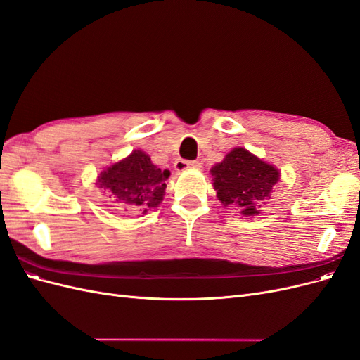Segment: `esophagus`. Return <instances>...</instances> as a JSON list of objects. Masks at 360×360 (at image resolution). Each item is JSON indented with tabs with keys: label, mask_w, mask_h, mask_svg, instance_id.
I'll use <instances>...</instances> for the list:
<instances>
[{
	"label": "esophagus",
	"mask_w": 360,
	"mask_h": 360,
	"mask_svg": "<svg viewBox=\"0 0 360 360\" xmlns=\"http://www.w3.org/2000/svg\"><path fill=\"white\" fill-rule=\"evenodd\" d=\"M174 167H176L177 172H181V171H186L189 168L198 169L201 167V163L197 162V160H183V159H179V160H176V163H174Z\"/></svg>",
	"instance_id": "34e87169"
}]
</instances>
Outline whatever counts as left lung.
Segmentation results:
<instances>
[{"label": "left lung", "mask_w": 360, "mask_h": 360, "mask_svg": "<svg viewBox=\"0 0 360 360\" xmlns=\"http://www.w3.org/2000/svg\"><path fill=\"white\" fill-rule=\"evenodd\" d=\"M213 188L224 207H233L243 217L257 216L270 200L281 171L243 147H236L212 167Z\"/></svg>", "instance_id": "1"}]
</instances>
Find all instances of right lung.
<instances>
[{"instance_id":"obj_1","label":"right lung","mask_w":360,"mask_h":360,"mask_svg":"<svg viewBox=\"0 0 360 360\" xmlns=\"http://www.w3.org/2000/svg\"><path fill=\"white\" fill-rule=\"evenodd\" d=\"M168 169H160L143 150H134L127 158L106 167L96 180V186L106 192L112 207L147 213L163 201Z\"/></svg>"}]
</instances>
